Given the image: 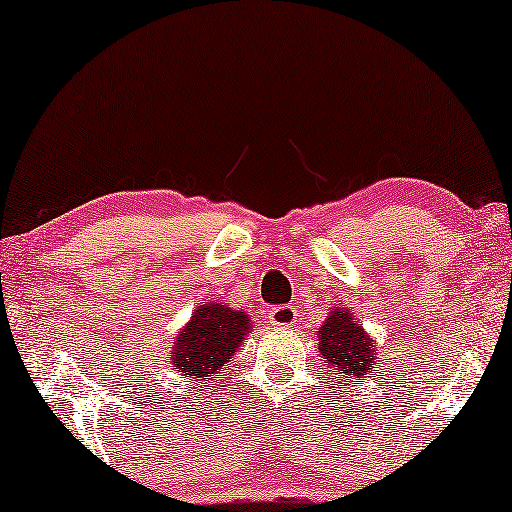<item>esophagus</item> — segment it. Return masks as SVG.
<instances>
[{"label": "esophagus", "instance_id": "1", "mask_svg": "<svg viewBox=\"0 0 512 512\" xmlns=\"http://www.w3.org/2000/svg\"><path fill=\"white\" fill-rule=\"evenodd\" d=\"M267 320H270L272 326H292L297 322V311L295 306H274L270 308V313H267Z\"/></svg>", "mask_w": 512, "mask_h": 512}]
</instances>
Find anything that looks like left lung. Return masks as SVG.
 I'll list each match as a JSON object with an SVG mask.
<instances>
[{"label": "left lung", "mask_w": 512, "mask_h": 512, "mask_svg": "<svg viewBox=\"0 0 512 512\" xmlns=\"http://www.w3.org/2000/svg\"><path fill=\"white\" fill-rule=\"evenodd\" d=\"M317 335H320L322 356L331 365V370L338 372V379L340 376L345 379L356 376L358 379L374 370V340L363 331V326L354 322L349 308H333L329 320L320 326Z\"/></svg>", "instance_id": "left-lung-1"}]
</instances>
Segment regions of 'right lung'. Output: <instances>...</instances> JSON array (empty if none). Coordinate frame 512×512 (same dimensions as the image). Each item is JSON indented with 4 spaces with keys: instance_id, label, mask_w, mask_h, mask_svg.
I'll return each instance as SVG.
<instances>
[{
    "instance_id": "right-lung-1",
    "label": "right lung",
    "mask_w": 512,
    "mask_h": 512,
    "mask_svg": "<svg viewBox=\"0 0 512 512\" xmlns=\"http://www.w3.org/2000/svg\"><path fill=\"white\" fill-rule=\"evenodd\" d=\"M249 333V317L220 304L197 308L172 347V370L181 379H220V372ZM179 388V383H174Z\"/></svg>"
}]
</instances>
